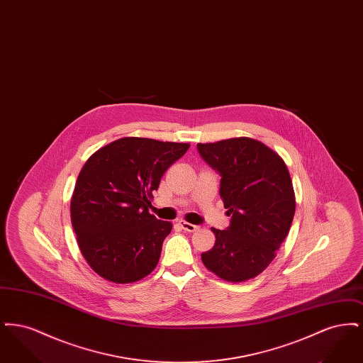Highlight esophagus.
Masks as SVG:
<instances>
[{"label": "esophagus", "instance_id": "esophagus-1", "mask_svg": "<svg viewBox=\"0 0 363 363\" xmlns=\"http://www.w3.org/2000/svg\"><path fill=\"white\" fill-rule=\"evenodd\" d=\"M179 225H181L185 231H188V233H194V231H197V230L200 228L199 225H191V223H188V222H185V220H181Z\"/></svg>", "mask_w": 363, "mask_h": 363}]
</instances>
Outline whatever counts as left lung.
I'll list each match as a JSON object with an SVG mask.
<instances>
[{"label": "left lung", "mask_w": 363, "mask_h": 363, "mask_svg": "<svg viewBox=\"0 0 363 363\" xmlns=\"http://www.w3.org/2000/svg\"><path fill=\"white\" fill-rule=\"evenodd\" d=\"M208 164L220 174V197L231 222L201 255L216 277L241 283L259 275L287 237L295 194L284 160L259 140L234 138L197 144Z\"/></svg>", "instance_id": "obj_1"}]
</instances>
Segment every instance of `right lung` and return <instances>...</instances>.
Here are the masks:
<instances>
[{"label": "right lung", "mask_w": 363, "mask_h": 363, "mask_svg": "<svg viewBox=\"0 0 363 363\" xmlns=\"http://www.w3.org/2000/svg\"><path fill=\"white\" fill-rule=\"evenodd\" d=\"M186 143L118 138L88 157L70 200L83 257L113 283L150 275L173 225L150 213L162 175L189 150Z\"/></svg>", "instance_id": "add662e5"}]
</instances>
